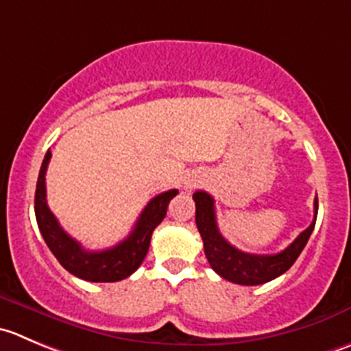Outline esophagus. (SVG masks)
<instances>
[{"label":"esophagus","mask_w":351,"mask_h":351,"mask_svg":"<svg viewBox=\"0 0 351 351\" xmlns=\"http://www.w3.org/2000/svg\"><path fill=\"white\" fill-rule=\"evenodd\" d=\"M185 185H186V189H193V186H195V180H189Z\"/></svg>","instance_id":"esophagus-1"}]
</instances>
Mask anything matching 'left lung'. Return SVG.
I'll return each mask as SVG.
<instances>
[{"label":"left lung","mask_w":351,"mask_h":351,"mask_svg":"<svg viewBox=\"0 0 351 351\" xmlns=\"http://www.w3.org/2000/svg\"><path fill=\"white\" fill-rule=\"evenodd\" d=\"M193 200H195V223L200 237H202L204 252H206L210 267L224 280L237 285H245V287L267 283V281L287 273L293 266L314 231L319 209L317 199H315L314 221L285 250L274 255H255L238 250L224 240L223 234L217 230L214 199L209 193L199 190L193 193Z\"/></svg>","instance_id":"obj_1"}]
</instances>
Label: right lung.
<instances>
[{
    "mask_svg": "<svg viewBox=\"0 0 351 351\" xmlns=\"http://www.w3.org/2000/svg\"><path fill=\"white\" fill-rule=\"evenodd\" d=\"M49 159L51 151H47L40 166L39 178H37L34 209H36V219L40 234L58 262L73 276L93 281V283H113L135 273L147 255L152 231L165 219L169 200L178 193V190H168L156 195L142 210L132 233L118 245L99 252L85 250L60 226L54 214L47 207L46 169Z\"/></svg>",
    "mask_w": 351,
    "mask_h": 351,
    "instance_id": "add662e5",
    "label": "right lung"
}]
</instances>
